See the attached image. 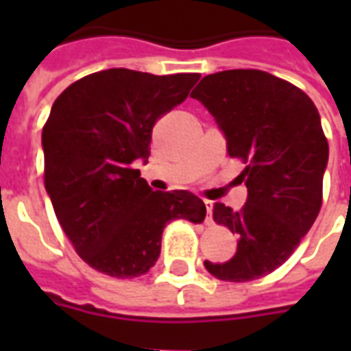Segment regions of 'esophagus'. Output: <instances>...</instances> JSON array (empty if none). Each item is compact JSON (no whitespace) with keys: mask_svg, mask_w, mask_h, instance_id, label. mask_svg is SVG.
Returning <instances> with one entry per match:
<instances>
[{"mask_svg":"<svg viewBox=\"0 0 351 351\" xmlns=\"http://www.w3.org/2000/svg\"><path fill=\"white\" fill-rule=\"evenodd\" d=\"M204 204H206V209H208V219H206V222H211V211H213V202L211 200H204Z\"/></svg>","mask_w":351,"mask_h":351,"instance_id":"esophagus-1","label":"esophagus"}]
</instances>
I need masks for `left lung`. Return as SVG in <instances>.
<instances>
[{"mask_svg":"<svg viewBox=\"0 0 351 351\" xmlns=\"http://www.w3.org/2000/svg\"><path fill=\"white\" fill-rule=\"evenodd\" d=\"M217 120L228 154L240 160L247 198L239 211L213 206V220L239 237L228 262H204L213 277L247 282L282 266L322 206L328 140L304 90L256 69L208 74L191 93Z\"/></svg>","mask_w":351,"mask_h":351,"instance_id":"8db88e82","label":"left lung"}]
</instances>
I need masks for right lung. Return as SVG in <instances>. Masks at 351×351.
Masks as SVG:
<instances>
[{"label":"right lung","instance_id":"right-lung-1","mask_svg":"<svg viewBox=\"0 0 351 351\" xmlns=\"http://www.w3.org/2000/svg\"><path fill=\"white\" fill-rule=\"evenodd\" d=\"M198 78L107 69L71 84L52 104L41 132L45 189L62 230L96 271L140 277L158 261L165 224L206 219L197 195L153 191L136 169L149 158L156 120L180 106Z\"/></svg>","mask_w":351,"mask_h":351}]
</instances>
